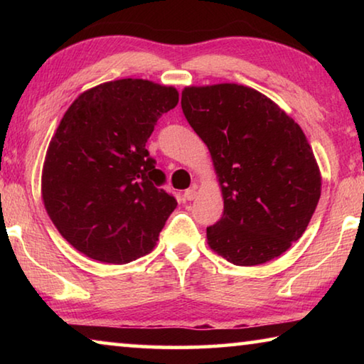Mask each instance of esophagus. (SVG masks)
Returning <instances> with one entry per match:
<instances>
[{
  "label": "esophagus",
  "instance_id": "34e87169",
  "mask_svg": "<svg viewBox=\"0 0 364 364\" xmlns=\"http://www.w3.org/2000/svg\"><path fill=\"white\" fill-rule=\"evenodd\" d=\"M196 188H189V189H186L184 191V199L186 200H194L196 199Z\"/></svg>",
  "mask_w": 364,
  "mask_h": 364
}]
</instances>
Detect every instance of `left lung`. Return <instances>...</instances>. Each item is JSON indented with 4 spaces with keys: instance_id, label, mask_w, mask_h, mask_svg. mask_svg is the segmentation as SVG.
I'll return each instance as SVG.
<instances>
[{
    "instance_id": "left-lung-1",
    "label": "left lung",
    "mask_w": 364,
    "mask_h": 364,
    "mask_svg": "<svg viewBox=\"0 0 364 364\" xmlns=\"http://www.w3.org/2000/svg\"><path fill=\"white\" fill-rule=\"evenodd\" d=\"M181 107L210 151L223 194V217L207 228L210 249L237 267L284 254L321 196V173L299 123L237 83L186 86Z\"/></svg>"
}]
</instances>
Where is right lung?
<instances>
[{"label":"right lung","mask_w":364,"mask_h":364,"mask_svg":"<svg viewBox=\"0 0 364 364\" xmlns=\"http://www.w3.org/2000/svg\"><path fill=\"white\" fill-rule=\"evenodd\" d=\"M178 91L143 78L86 90L48 146L41 197L67 242L102 263L125 264L154 249L178 202L146 149Z\"/></svg>","instance_id":"add662e5"}]
</instances>
